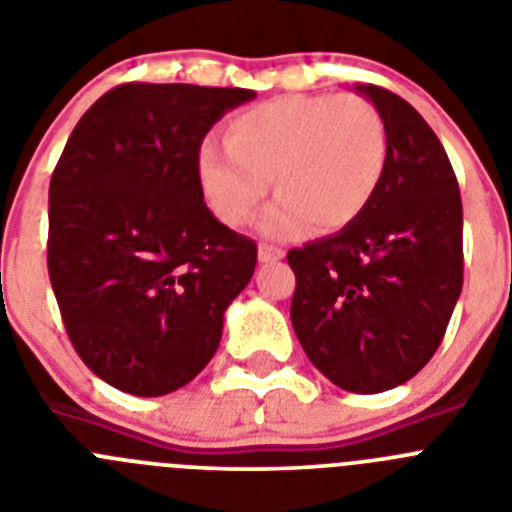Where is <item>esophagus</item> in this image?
<instances>
[{
  "label": "esophagus",
  "mask_w": 512,
  "mask_h": 512,
  "mask_svg": "<svg viewBox=\"0 0 512 512\" xmlns=\"http://www.w3.org/2000/svg\"><path fill=\"white\" fill-rule=\"evenodd\" d=\"M284 259V251L277 246H266V243H261L259 246V261L261 264H271V261H279Z\"/></svg>",
  "instance_id": "obj_1"
}]
</instances>
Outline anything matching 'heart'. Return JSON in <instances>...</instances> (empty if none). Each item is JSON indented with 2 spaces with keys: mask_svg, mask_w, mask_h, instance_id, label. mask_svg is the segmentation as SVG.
Here are the masks:
<instances>
[{
  "mask_svg": "<svg viewBox=\"0 0 512 512\" xmlns=\"http://www.w3.org/2000/svg\"><path fill=\"white\" fill-rule=\"evenodd\" d=\"M197 166L223 223H251L271 179L279 200L261 223L264 235L292 238L307 225L330 233L354 223L377 194L387 166V130L364 97L289 94L235 115L228 146L205 140Z\"/></svg>",
  "mask_w": 512,
  "mask_h": 512,
  "instance_id": "heart-1",
  "label": "heart"
}]
</instances>
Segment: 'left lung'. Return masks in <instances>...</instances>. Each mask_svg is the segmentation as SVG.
I'll return each instance as SVG.
<instances>
[{"label":"left lung","mask_w":512,"mask_h":512,"mask_svg":"<svg viewBox=\"0 0 512 512\" xmlns=\"http://www.w3.org/2000/svg\"><path fill=\"white\" fill-rule=\"evenodd\" d=\"M387 130L377 194L336 235L292 248L289 318L307 359L341 390L405 384L441 346L464 282L461 194L451 161L413 104L374 84Z\"/></svg>","instance_id":"left-lung-1"}]
</instances>
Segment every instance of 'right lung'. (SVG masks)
<instances>
[{
  "label": "right lung",
  "mask_w": 512,
  "mask_h": 512,
  "mask_svg": "<svg viewBox=\"0 0 512 512\" xmlns=\"http://www.w3.org/2000/svg\"><path fill=\"white\" fill-rule=\"evenodd\" d=\"M251 89L120 84L84 112L48 189V277L81 361L158 397L215 356L256 243L215 220L200 146Z\"/></svg>",
  "instance_id": "1"
}]
</instances>
